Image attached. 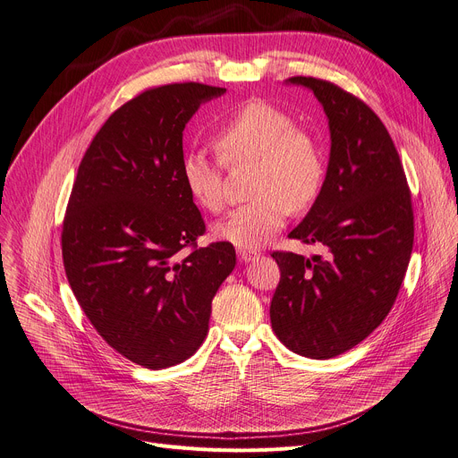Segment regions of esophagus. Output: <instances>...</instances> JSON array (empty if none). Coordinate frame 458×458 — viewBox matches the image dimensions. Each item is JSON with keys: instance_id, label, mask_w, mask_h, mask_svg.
<instances>
[{"instance_id": "obj_1", "label": "esophagus", "mask_w": 458, "mask_h": 458, "mask_svg": "<svg viewBox=\"0 0 458 458\" xmlns=\"http://www.w3.org/2000/svg\"><path fill=\"white\" fill-rule=\"evenodd\" d=\"M238 259L242 262H251L257 259V251H248V250H238Z\"/></svg>"}]
</instances>
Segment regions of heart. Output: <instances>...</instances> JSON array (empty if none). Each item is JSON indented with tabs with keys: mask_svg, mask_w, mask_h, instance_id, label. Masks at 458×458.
I'll use <instances>...</instances> for the list:
<instances>
[{
	"mask_svg": "<svg viewBox=\"0 0 458 458\" xmlns=\"http://www.w3.org/2000/svg\"><path fill=\"white\" fill-rule=\"evenodd\" d=\"M222 163H253L251 201L234 208L214 233L240 250H257L272 238L292 212L307 210L326 179L324 157L316 140L277 105L246 101L212 134ZM181 175L188 194L208 212L225 207L222 165L203 151L186 153Z\"/></svg>",
	"mask_w": 458,
	"mask_h": 458,
	"instance_id": "b5f03b06",
	"label": "heart"
}]
</instances>
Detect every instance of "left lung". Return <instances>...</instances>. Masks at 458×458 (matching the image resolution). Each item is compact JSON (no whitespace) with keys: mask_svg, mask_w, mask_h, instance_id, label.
<instances>
[{"mask_svg":"<svg viewBox=\"0 0 458 458\" xmlns=\"http://www.w3.org/2000/svg\"><path fill=\"white\" fill-rule=\"evenodd\" d=\"M286 83L314 92L331 132L324 186L290 238L319 242L329 257L272 253L281 267L272 329L293 353L333 359L377 329L397 298L414 242L411 191L385 123L364 101L324 79Z\"/></svg>","mask_w":458,"mask_h":458,"instance_id":"1","label":"left lung"}]
</instances>
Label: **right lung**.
<instances>
[{"mask_svg": "<svg viewBox=\"0 0 458 458\" xmlns=\"http://www.w3.org/2000/svg\"><path fill=\"white\" fill-rule=\"evenodd\" d=\"M224 92L174 83L123 103L90 142L66 207L63 260L75 300L106 344L149 369L198 352L236 264L229 242L198 246L205 222L181 175L184 125Z\"/></svg>", "mask_w": 458, "mask_h": 458, "instance_id": "1", "label": "right lung"}]
</instances>
